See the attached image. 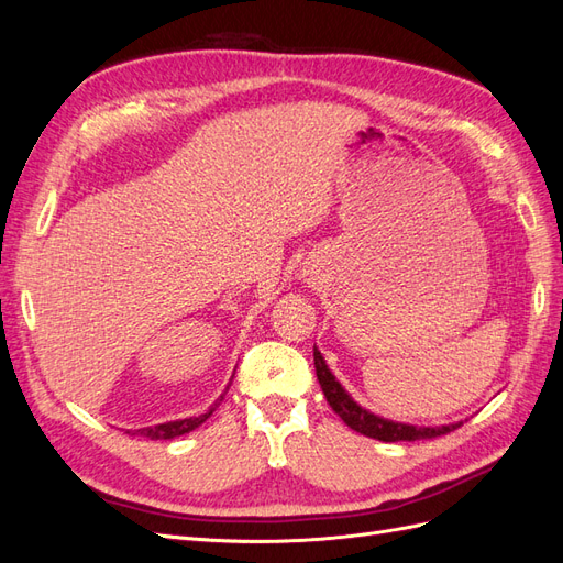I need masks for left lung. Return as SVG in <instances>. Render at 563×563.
<instances>
[{
	"label": "left lung",
	"mask_w": 563,
	"mask_h": 563,
	"mask_svg": "<svg viewBox=\"0 0 563 563\" xmlns=\"http://www.w3.org/2000/svg\"><path fill=\"white\" fill-rule=\"evenodd\" d=\"M314 368H317V380L321 385V391L323 397H327L329 406L340 418H343L347 428H352L354 432H360L364 437L378 439V441H418V439H434L441 434H449L463 424V420H457L449 424H434V428H422V424L387 420L383 416L366 411V408L356 404L347 395V389L335 380V376L327 366V360H323L317 345H314Z\"/></svg>",
	"instance_id": "obj_1"
}]
</instances>
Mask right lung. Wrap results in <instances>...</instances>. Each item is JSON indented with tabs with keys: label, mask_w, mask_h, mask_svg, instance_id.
<instances>
[{
	"label": "right lung",
	"mask_w": 563,
	"mask_h": 563,
	"mask_svg": "<svg viewBox=\"0 0 563 563\" xmlns=\"http://www.w3.org/2000/svg\"><path fill=\"white\" fill-rule=\"evenodd\" d=\"M230 383H232V380H230ZM228 389H230V385L225 387V391H228ZM225 391H223V395H220V399H218V401H223ZM218 401L209 408L207 413H201V416H195V418H183V420H172V422H162V424H155V428L133 430L131 434H141V437H147V439H174V437L187 434V432H192L195 428H199V424L213 413V408L218 406Z\"/></svg>",
	"instance_id": "add662e5"
}]
</instances>
